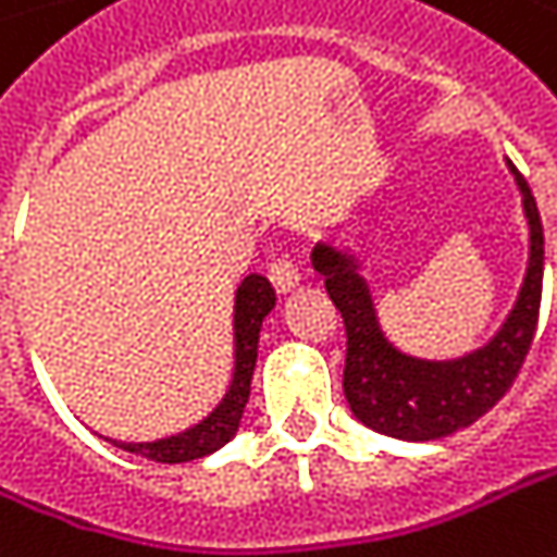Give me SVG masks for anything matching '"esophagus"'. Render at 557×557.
<instances>
[{
	"label": "esophagus",
	"instance_id": "34e87169",
	"mask_svg": "<svg viewBox=\"0 0 557 557\" xmlns=\"http://www.w3.org/2000/svg\"><path fill=\"white\" fill-rule=\"evenodd\" d=\"M268 277H271V283L277 286L280 296H286V293H293V289L299 286L302 274H299V268H296L289 258H274V261H271V268H268Z\"/></svg>",
	"mask_w": 557,
	"mask_h": 557
}]
</instances>
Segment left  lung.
I'll return each mask as SVG.
<instances>
[{"label":"left lung","mask_w":557,"mask_h":557,"mask_svg":"<svg viewBox=\"0 0 557 557\" xmlns=\"http://www.w3.org/2000/svg\"><path fill=\"white\" fill-rule=\"evenodd\" d=\"M520 191L530 233L527 271L502 327L475 349L450 359H429L397 346L377 314L375 289L366 261L349 246L321 239L311 248V268L324 277L331 302L346 324L344 394L349 412L377 435L400 442H435L473 425L495 407L520 372L540 318L542 299V220L536 198L517 166L505 160Z\"/></svg>","instance_id":"8db88e82"}]
</instances>
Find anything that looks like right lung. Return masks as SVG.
<instances>
[{"instance_id":"right-lung-1","label":"right lung","mask_w":557,"mask_h":557,"mask_svg":"<svg viewBox=\"0 0 557 557\" xmlns=\"http://www.w3.org/2000/svg\"><path fill=\"white\" fill-rule=\"evenodd\" d=\"M277 306V293L271 286V280L261 274H248L236 296H233V369H230V384L220 397V404L195 425L182 429L170 438H157V442H107L148 457L157 463H188L198 457H208L213 450H220L223 444H230L239 432L243 412L248 404V391H251V375H255V362H258V337H261V324Z\"/></svg>"}]
</instances>
